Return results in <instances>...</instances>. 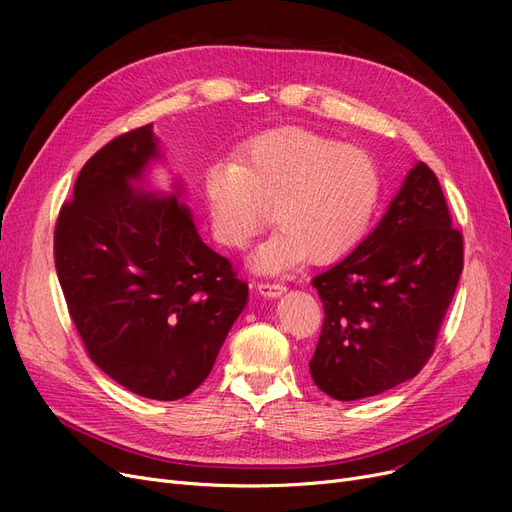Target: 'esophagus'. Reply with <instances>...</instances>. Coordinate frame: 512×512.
Listing matches in <instances>:
<instances>
[{
  "label": "esophagus",
  "instance_id": "obj_1",
  "mask_svg": "<svg viewBox=\"0 0 512 512\" xmlns=\"http://www.w3.org/2000/svg\"><path fill=\"white\" fill-rule=\"evenodd\" d=\"M255 288L259 290V294H263V297H270V299H276L286 292V286L278 282H257Z\"/></svg>",
  "mask_w": 512,
  "mask_h": 512
}]
</instances>
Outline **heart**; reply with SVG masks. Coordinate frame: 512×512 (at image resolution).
Wrapping results in <instances>:
<instances>
[{
  "label": "heart",
  "instance_id": "1",
  "mask_svg": "<svg viewBox=\"0 0 512 512\" xmlns=\"http://www.w3.org/2000/svg\"><path fill=\"white\" fill-rule=\"evenodd\" d=\"M213 238L242 251L272 222L280 230L253 265L282 272L309 257L340 261L357 249L378 209L382 174L371 153L303 126L267 130L242 143L234 161L203 176Z\"/></svg>",
  "mask_w": 512,
  "mask_h": 512
}]
</instances>
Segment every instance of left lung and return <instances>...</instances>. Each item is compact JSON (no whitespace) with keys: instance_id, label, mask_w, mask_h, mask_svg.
I'll list each match as a JSON object with an SVG mask.
<instances>
[{"instance_id":"8db88e82","label":"left lung","mask_w":512,"mask_h":512,"mask_svg":"<svg viewBox=\"0 0 512 512\" xmlns=\"http://www.w3.org/2000/svg\"><path fill=\"white\" fill-rule=\"evenodd\" d=\"M463 272V234L423 161L361 245L313 278L324 326L309 371L336 400H359L407 382L436 348Z\"/></svg>"}]
</instances>
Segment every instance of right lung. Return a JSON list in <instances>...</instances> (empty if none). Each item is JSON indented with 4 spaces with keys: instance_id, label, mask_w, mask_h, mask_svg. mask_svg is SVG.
I'll return each mask as SVG.
<instances>
[{
    "instance_id": "obj_1",
    "label": "right lung",
    "mask_w": 512,
    "mask_h": 512,
    "mask_svg": "<svg viewBox=\"0 0 512 512\" xmlns=\"http://www.w3.org/2000/svg\"><path fill=\"white\" fill-rule=\"evenodd\" d=\"M159 157L153 124L103 145L80 170L53 236L68 313L91 361L126 390H197L249 299L176 195L137 191Z\"/></svg>"
}]
</instances>
